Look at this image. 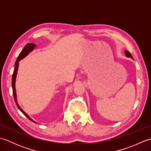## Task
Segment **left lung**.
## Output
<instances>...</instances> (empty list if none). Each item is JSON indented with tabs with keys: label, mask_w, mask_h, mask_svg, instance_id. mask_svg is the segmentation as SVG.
<instances>
[{
	"label": "left lung",
	"mask_w": 151,
	"mask_h": 151,
	"mask_svg": "<svg viewBox=\"0 0 151 151\" xmlns=\"http://www.w3.org/2000/svg\"><path fill=\"white\" fill-rule=\"evenodd\" d=\"M124 54H125V56L128 58H133V57L131 55V54L129 52L128 50H124Z\"/></svg>",
	"instance_id": "left-lung-1"
}]
</instances>
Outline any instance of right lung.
I'll use <instances>...</instances> for the list:
<instances>
[{"instance_id":"obj_1","label":"right lung","mask_w":151,"mask_h":151,"mask_svg":"<svg viewBox=\"0 0 151 151\" xmlns=\"http://www.w3.org/2000/svg\"><path fill=\"white\" fill-rule=\"evenodd\" d=\"M36 47V45L34 43H27L25 47L23 48V49L22 50V51L21 52V53L19 54V56L17 57V59L16 60L15 63V68H14V73H13L12 75V89H13V94H14V100L15 102V104L17 105V108L19 109L22 114H23L24 115L28 118V119H30L31 121H33L34 123H36V121H34L32 119H31L29 115H28L26 112L24 111V110L20 107V106L19 105L18 102H17V93H16V89H15V82H16V78H17V70H18V68H19V62L22 60L27 55H28L30 52H32L34 49L35 47Z\"/></svg>"}]
</instances>
